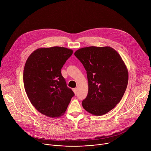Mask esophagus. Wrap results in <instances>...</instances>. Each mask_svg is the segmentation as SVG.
<instances>
[{"label": "esophagus", "instance_id": "esophagus-1", "mask_svg": "<svg viewBox=\"0 0 151 151\" xmlns=\"http://www.w3.org/2000/svg\"><path fill=\"white\" fill-rule=\"evenodd\" d=\"M73 92H74L75 95H76L77 93V89L76 88H73Z\"/></svg>", "mask_w": 151, "mask_h": 151}]
</instances>
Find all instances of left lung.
<instances>
[{"mask_svg": "<svg viewBox=\"0 0 151 151\" xmlns=\"http://www.w3.org/2000/svg\"><path fill=\"white\" fill-rule=\"evenodd\" d=\"M74 55L86 71L88 93L83 108L96 116L107 113L120 102L127 86L129 73L123 60L108 46L81 48Z\"/></svg>", "mask_w": 151, "mask_h": 151, "instance_id": "1", "label": "left lung"}]
</instances>
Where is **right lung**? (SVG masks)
I'll return each mask as SVG.
<instances>
[{
	"label": "right lung",
	"instance_id": "obj_1",
	"mask_svg": "<svg viewBox=\"0 0 151 151\" xmlns=\"http://www.w3.org/2000/svg\"><path fill=\"white\" fill-rule=\"evenodd\" d=\"M73 52L64 47L40 48L26 61L23 72L25 92L32 105L48 117L63 115L74 96L61 73Z\"/></svg>",
	"mask_w": 151,
	"mask_h": 151
}]
</instances>
